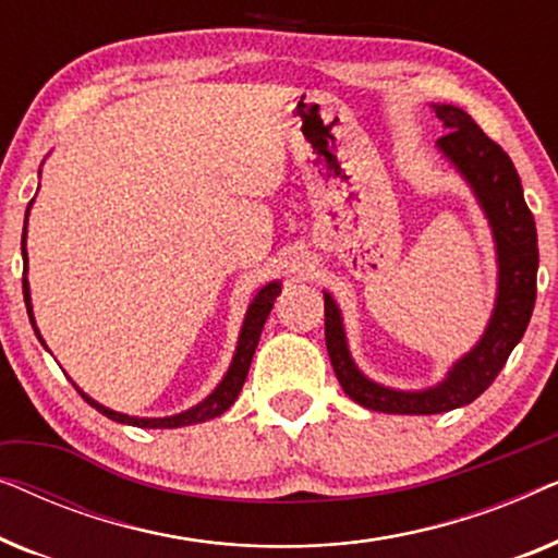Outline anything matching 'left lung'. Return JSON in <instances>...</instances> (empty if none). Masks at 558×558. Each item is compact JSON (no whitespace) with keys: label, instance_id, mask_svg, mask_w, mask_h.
Listing matches in <instances>:
<instances>
[{"label":"left lung","instance_id":"left-lung-1","mask_svg":"<svg viewBox=\"0 0 558 558\" xmlns=\"http://www.w3.org/2000/svg\"><path fill=\"white\" fill-rule=\"evenodd\" d=\"M447 134L437 147L470 182L480 208L490 220L498 251V296L487 330L468 355L460 357L439 386L426 391H396L373 384L353 363L338 304L325 292V342L342 391L361 407L384 414H441L468 407L498 378L508 355L521 342L536 304L538 239L536 220L523 201L513 162L470 113L457 106H434Z\"/></svg>","mask_w":558,"mask_h":558}]
</instances>
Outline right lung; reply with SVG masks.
<instances>
[{
	"instance_id": "obj_1",
	"label": "right lung",
	"mask_w": 558,
	"mask_h": 558,
	"mask_svg": "<svg viewBox=\"0 0 558 558\" xmlns=\"http://www.w3.org/2000/svg\"><path fill=\"white\" fill-rule=\"evenodd\" d=\"M29 205H33V203H29ZM29 205H27V213H29ZM25 239H27V216H25V228H22V262H25V271H27ZM22 292H25V304H27L29 323H33L35 335H37V338H40V332H37V325H35V317H33V304H29L27 277H22ZM279 292H281L279 281H271V284H266L264 289H258V294L254 296V302L248 304L246 319H243L241 338H239V345H235V355H233L231 368H228L223 380H220L218 388L208 396V399L201 401L193 409L182 411V414L165 416V418H140V416L119 414V411L106 409L104 403H98V401L90 399V396L83 393L78 386H75V388H78V393L90 403V407L98 411V414L109 416V418H113V422H119V424L140 426V429H178V426H190V424L208 422V418H216V416L223 414V411L231 409V403L239 399V393H241V388H243V380H246V376H248L251 361H254L258 338H262L264 323H266V317H269V312L274 307V300H277ZM40 342H43V338H40ZM43 345H45V342H43Z\"/></svg>"
}]
</instances>
